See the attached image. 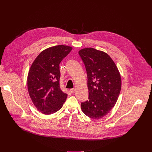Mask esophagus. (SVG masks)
I'll list each match as a JSON object with an SVG mask.
<instances>
[{
	"label": "esophagus",
	"mask_w": 152,
	"mask_h": 152,
	"mask_svg": "<svg viewBox=\"0 0 152 152\" xmlns=\"http://www.w3.org/2000/svg\"><path fill=\"white\" fill-rule=\"evenodd\" d=\"M70 92H71L72 93H75V88L71 89V90H70Z\"/></svg>",
	"instance_id": "34e87169"
}]
</instances>
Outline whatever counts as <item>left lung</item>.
<instances>
[{"label": "left lung", "instance_id": "left-lung-1", "mask_svg": "<svg viewBox=\"0 0 152 152\" xmlns=\"http://www.w3.org/2000/svg\"><path fill=\"white\" fill-rule=\"evenodd\" d=\"M87 73L88 100L81 103L82 112L90 118L99 119L109 113L118 98L121 80L111 58L93 48L79 51Z\"/></svg>", "mask_w": 152, "mask_h": 152}]
</instances>
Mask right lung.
<instances>
[{"label": "right lung", "mask_w": 152, "mask_h": 152, "mask_svg": "<svg viewBox=\"0 0 152 152\" xmlns=\"http://www.w3.org/2000/svg\"><path fill=\"white\" fill-rule=\"evenodd\" d=\"M72 50L58 45L41 52L33 62L28 76L29 96L38 111L45 115L59 111L67 94L59 86V64Z\"/></svg>", "instance_id": "obj_1"}]
</instances>
